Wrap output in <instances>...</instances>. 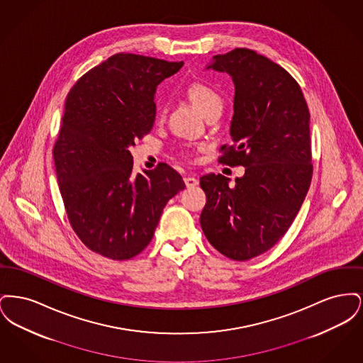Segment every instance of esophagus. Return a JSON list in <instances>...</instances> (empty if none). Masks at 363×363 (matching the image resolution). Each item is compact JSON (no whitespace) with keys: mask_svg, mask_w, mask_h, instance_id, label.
Wrapping results in <instances>:
<instances>
[{"mask_svg":"<svg viewBox=\"0 0 363 363\" xmlns=\"http://www.w3.org/2000/svg\"><path fill=\"white\" fill-rule=\"evenodd\" d=\"M184 182H185V185H186L188 188H194V186L199 185V179L194 178V177H190V175L184 178Z\"/></svg>","mask_w":363,"mask_h":363,"instance_id":"obj_1","label":"esophagus"}]
</instances>
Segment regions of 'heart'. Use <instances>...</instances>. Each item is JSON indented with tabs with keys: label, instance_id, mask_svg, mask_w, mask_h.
<instances>
[{
	"label": "heart",
	"instance_id": "heart-1",
	"mask_svg": "<svg viewBox=\"0 0 363 363\" xmlns=\"http://www.w3.org/2000/svg\"><path fill=\"white\" fill-rule=\"evenodd\" d=\"M188 96L193 104L207 117L211 113L220 111L223 108V99L215 88L201 82L191 83L188 86Z\"/></svg>",
	"mask_w": 363,
	"mask_h": 363
}]
</instances>
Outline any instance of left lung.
I'll use <instances>...</instances> for the list:
<instances>
[{"label":"left lung","instance_id":"left-lung-1","mask_svg":"<svg viewBox=\"0 0 363 363\" xmlns=\"http://www.w3.org/2000/svg\"><path fill=\"white\" fill-rule=\"evenodd\" d=\"M234 82L231 145L219 162L243 166L233 186L222 174L200 178L207 203L200 225L209 243L235 261L257 257L289 230L311 186V113L293 76L250 49L213 57L208 69Z\"/></svg>","mask_w":363,"mask_h":363}]
</instances>
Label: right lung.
Wrapping results in <instances>:
<instances>
[{"mask_svg": "<svg viewBox=\"0 0 363 363\" xmlns=\"http://www.w3.org/2000/svg\"><path fill=\"white\" fill-rule=\"evenodd\" d=\"M182 64L118 52L88 70L67 96L52 147L60 191L76 235L107 259L140 255L167 201L185 188L166 163L132 174L128 150L151 132L156 86Z\"/></svg>", "mask_w": 363, "mask_h": 363, "instance_id": "obj_1", "label": "right lung"}]
</instances>
